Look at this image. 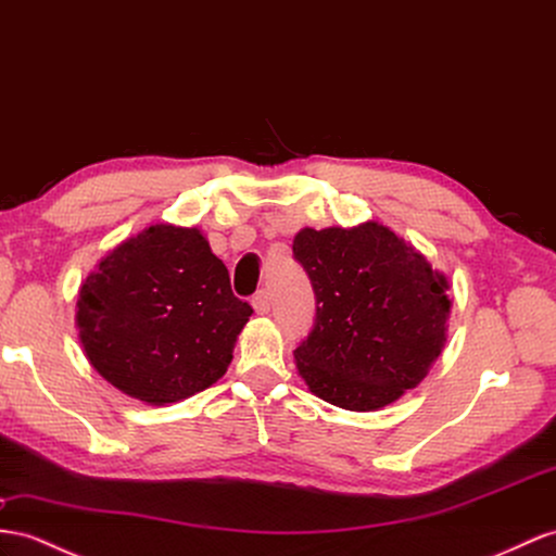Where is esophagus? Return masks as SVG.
I'll list each match as a JSON object with an SVG mask.
<instances>
[{"label": "esophagus", "mask_w": 556, "mask_h": 556, "mask_svg": "<svg viewBox=\"0 0 556 556\" xmlns=\"http://www.w3.org/2000/svg\"><path fill=\"white\" fill-rule=\"evenodd\" d=\"M253 309L255 312H258V315H267V312H269V307H273V298H269V291H258V293H255L253 295Z\"/></svg>", "instance_id": "esophagus-1"}]
</instances>
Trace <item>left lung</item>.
Here are the masks:
<instances>
[{
    "mask_svg": "<svg viewBox=\"0 0 556 556\" xmlns=\"http://www.w3.org/2000/svg\"><path fill=\"white\" fill-rule=\"evenodd\" d=\"M293 258L315 291V321L293 357L309 392L376 410L416 388L446 340L448 283L388 227H305Z\"/></svg>",
    "mask_w": 556,
    "mask_h": 556,
    "instance_id": "8db88e82",
    "label": "left lung"
}]
</instances>
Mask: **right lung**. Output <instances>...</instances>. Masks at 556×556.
I'll list each match as a JSON object with an SVG mask.
<instances>
[{
  "mask_svg": "<svg viewBox=\"0 0 556 556\" xmlns=\"http://www.w3.org/2000/svg\"><path fill=\"white\" fill-rule=\"evenodd\" d=\"M253 315L194 227L152 225L126 239L81 283L84 352L108 382L148 404L211 388Z\"/></svg>",
  "mask_w": 556,
  "mask_h": 556,
  "instance_id": "add662e5",
  "label": "right lung"
}]
</instances>
